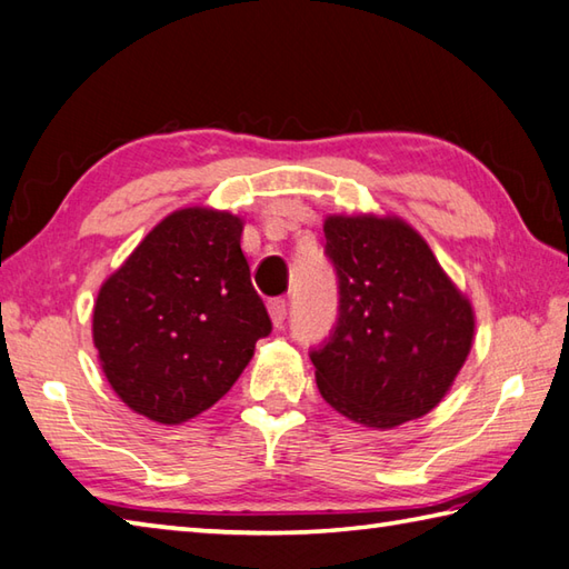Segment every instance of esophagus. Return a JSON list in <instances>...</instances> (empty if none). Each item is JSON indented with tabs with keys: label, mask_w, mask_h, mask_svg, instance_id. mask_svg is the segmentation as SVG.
I'll return each mask as SVG.
<instances>
[{
	"label": "esophagus",
	"mask_w": 569,
	"mask_h": 569,
	"mask_svg": "<svg viewBox=\"0 0 569 569\" xmlns=\"http://www.w3.org/2000/svg\"><path fill=\"white\" fill-rule=\"evenodd\" d=\"M268 311H270V319H272L274 327L280 329L282 323H284V317H287V301H284L282 297L270 299V301H268Z\"/></svg>",
	"instance_id": "obj_1"
}]
</instances>
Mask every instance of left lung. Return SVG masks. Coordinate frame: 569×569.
<instances>
[{
    "instance_id": "8db88e82",
    "label": "left lung",
    "mask_w": 569,
    "mask_h": 569,
    "mask_svg": "<svg viewBox=\"0 0 569 569\" xmlns=\"http://www.w3.org/2000/svg\"><path fill=\"white\" fill-rule=\"evenodd\" d=\"M323 236L339 274V321L311 351L321 398L370 430L435 410L471 351L469 297L400 216L331 213Z\"/></svg>"
}]
</instances>
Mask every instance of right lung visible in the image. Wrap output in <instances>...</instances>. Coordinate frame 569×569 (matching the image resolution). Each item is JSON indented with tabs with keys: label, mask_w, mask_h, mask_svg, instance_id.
<instances>
[{
	"label": "right lung",
	"mask_w": 569,
	"mask_h": 569,
	"mask_svg": "<svg viewBox=\"0 0 569 569\" xmlns=\"http://www.w3.org/2000/svg\"><path fill=\"white\" fill-rule=\"evenodd\" d=\"M242 218L189 206L161 218L92 307L110 388L137 415L181 425L233 388L272 323L250 282Z\"/></svg>",
	"instance_id": "add662e5"
}]
</instances>
